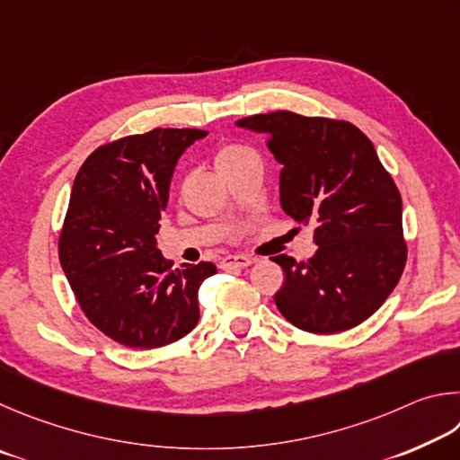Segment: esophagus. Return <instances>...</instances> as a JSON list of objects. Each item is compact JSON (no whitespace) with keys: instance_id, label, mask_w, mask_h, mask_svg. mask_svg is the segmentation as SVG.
<instances>
[{"instance_id":"34e87169","label":"esophagus","mask_w":460,"mask_h":460,"mask_svg":"<svg viewBox=\"0 0 460 460\" xmlns=\"http://www.w3.org/2000/svg\"><path fill=\"white\" fill-rule=\"evenodd\" d=\"M254 261L248 259V256H226V259L220 261V269L222 270H232V269H244V267H251Z\"/></svg>"}]
</instances>
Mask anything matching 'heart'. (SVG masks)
I'll list each match as a JSON object with an SVG mask.
<instances>
[{
	"mask_svg": "<svg viewBox=\"0 0 460 460\" xmlns=\"http://www.w3.org/2000/svg\"><path fill=\"white\" fill-rule=\"evenodd\" d=\"M251 155H254V153L248 147H244V145H226V147L217 151L216 165H217V169H224V167L234 165V164H238V161H243Z\"/></svg>",
	"mask_w": 460,
	"mask_h": 460,
	"instance_id": "heart-1",
	"label": "heart"
}]
</instances>
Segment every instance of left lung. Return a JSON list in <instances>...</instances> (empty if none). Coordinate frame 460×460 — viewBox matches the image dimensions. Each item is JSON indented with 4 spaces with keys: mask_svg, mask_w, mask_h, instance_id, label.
<instances>
[{
    "mask_svg": "<svg viewBox=\"0 0 460 460\" xmlns=\"http://www.w3.org/2000/svg\"><path fill=\"white\" fill-rule=\"evenodd\" d=\"M238 127L267 137L280 169V206L315 224L317 252L285 270L275 295L283 317L309 333H340L382 307L406 267L402 198L372 141L348 120L291 111L252 115Z\"/></svg>",
    "mask_w": 460,
    "mask_h": 460,
    "instance_id": "8db88e82",
    "label": "left lung"
}]
</instances>
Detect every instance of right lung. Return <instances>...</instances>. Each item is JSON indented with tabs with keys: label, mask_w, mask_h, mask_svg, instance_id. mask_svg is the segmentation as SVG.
<instances>
[{
	"label": "right lung",
	"mask_w": 460,
	"mask_h": 460,
	"mask_svg": "<svg viewBox=\"0 0 460 460\" xmlns=\"http://www.w3.org/2000/svg\"><path fill=\"white\" fill-rule=\"evenodd\" d=\"M206 135L153 128L101 145L72 185L58 240L62 270L86 319L127 348H164L198 325V291L216 267L172 269L155 234L177 159Z\"/></svg>",
	"instance_id": "1"
}]
</instances>
